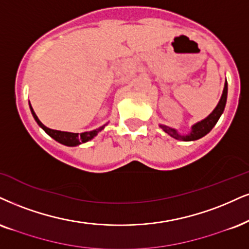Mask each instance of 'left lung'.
Here are the masks:
<instances>
[{
    "label": "left lung",
    "mask_w": 249,
    "mask_h": 249,
    "mask_svg": "<svg viewBox=\"0 0 249 249\" xmlns=\"http://www.w3.org/2000/svg\"><path fill=\"white\" fill-rule=\"evenodd\" d=\"M226 98H228V82L225 83L222 98H220L218 105H217L216 108L213 109V112L211 113L207 119L202 120L201 122H197V124L193 125L192 131H190V134L188 135L182 136V135L178 134V131L176 129H172V128L164 124H160V128L165 131V133H167L170 136L173 137V139L179 140V141H195V140L201 139V137L205 136V135L213 129L214 124H217V121H218V119L220 118V115L223 114L224 108H225V105H226Z\"/></svg>",
    "instance_id": "1"
}]
</instances>
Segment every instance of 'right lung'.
Returning <instances> with one entry per match:
<instances>
[{"instance_id":"obj_1","label":"right lung","mask_w":249,"mask_h":249,"mask_svg":"<svg viewBox=\"0 0 249 249\" xmlns=\"http://www.w3.org/2000/svg\"><path fill=\"white\" fill-rule=\"evenodd\" d=\"M30 108H31V112H32L33 114V118L36 119V124H38L40 127L44 129L46 133L50 135L51 137H53L55 141H57V142L64 144V145H68V146H76L78 145V144L81 143H85L88 142V141H90L93 139L96 135L99 133L100 130L104 129V127L105 125H103V127L98 128V129H94L92 131H85V133H81V134H76V133H68V131H60V130H54V129H50V128H47L46 125H44L41 124V121L38 119V116L36 115L35 110H33L32 106H31L30 104Z\"/></svg>"}]
</instances>
